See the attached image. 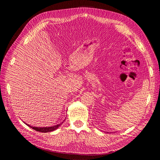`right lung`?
Segmentation results:
<instances>
[{"mask_svg": "<svg viewBox=\"0 0 160 160\" xmlns=\"http://www.w3.org/2000/svg\"><path fill=\"white\" fill-rule=\"evenodd\" d=\"M62 123L63 122H62L59 124L55 125H53V126H51V127H42H42H32V126H31V125L28 124H27V123H25V124L27 125V126L30 127L31 128H32L33 129H35V131H37V132H42V133H47V132H52V131L57 129Z\"/></svg>", "mask_w": 160, "mask_h": 160, "instance_id": "right-lung-1", "label": "right lung"}]
</instances>
